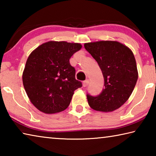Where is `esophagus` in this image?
Segmentation results:
<instances>
[{
  "instance_id": "1",
  "label": "esophagus",
  "mask_w": 156,
  "mask_h": 156,
  "mask_svg": "<svg viewBox=\"0 0 156 156\" xmlns=\"http://www.w3.org/2000/svg\"><path fill=\"white\" fill-rule=\"evenodd\" d=\"M89 80H84V81H83V86L84 87H87L89 84Z\"/></svg>"
}]
</instances>
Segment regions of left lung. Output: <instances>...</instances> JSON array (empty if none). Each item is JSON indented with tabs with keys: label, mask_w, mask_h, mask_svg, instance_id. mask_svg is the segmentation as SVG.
<instances>
[{
	"label": "left lung",
	"mask_w": 156,
	"mask_h": 156,
	"mask_svg": "<svg viewBox=\"0 0 156 156\" xmlns=\"http://www.w3.org/2000/svg\"><path fill=\"white\" fill-rule=\"evenodd\" d=\"M84 46L98 64L105 87L98 96L87 95L89 105L98 112H113L129 99L138 80L133 52L125 44L113 41L91 42Z\"/></svg>",
	"instance_id": "left-lung-1"
}]
</instances>
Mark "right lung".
<instances>
[{"instance_id":"add662e5","label":"right lung","mask_w":156,"mask_h":156,"mask_svg":"<svg viewBox=\"0 0 156 156\" xmlns=\"http://www.w3.org/2000/svg\"><path fill=\"white\" fill-rule=\"evenodd\" d=\"M80 43L49 41L31 53L23 73V83L34 107L47 114L61 112L70 104L74 91L82 87L70 65Z\"/></svg>"}]
</instances>
